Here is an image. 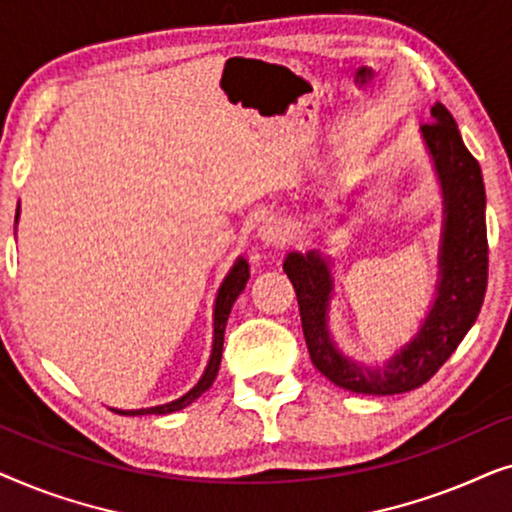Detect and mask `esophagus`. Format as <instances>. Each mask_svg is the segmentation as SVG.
Masks as SVG:
<instances>
[{
  "label": "esophagus",
  "instance_id": "1",
  "mask_svg": "<svg viewBox=\"0 0 512 512\" xmlns=\"http://www.w3.org/2000/svg\"><path fill=\"white\" fill-rule=\"evenodd\" d=\"M258 240L268 244V247H282L286 242V230L277 219H268L261 223V228H258Z\"/></svg>",
  "mask_w": 512,
  "mask_h": 512
}]
</instances>
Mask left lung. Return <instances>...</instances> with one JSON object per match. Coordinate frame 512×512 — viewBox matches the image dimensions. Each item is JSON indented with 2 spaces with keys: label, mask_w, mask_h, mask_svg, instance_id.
I'll return each mask as SVG.
<instances>
[{
  "label": "left lung",
  "mask_w": 512,
  "mask_h": 512,
  "mask_svg": "<svg viewBox=\"0 0 512 512\" xmlns=\"http://www.w3.org/2000/svg\"><path fill=\"white\" fill-rule=\"evenodd\" d=\"M433 121L422 125L426 149L443 191V240L438 254L436 298L422 328L384 368H368L340 352L328 331V303L333 296L331 261L319 249L291 251L284 272L296 289L307 352L314 368L338 387L368 396L405 394L429 382L450 359L478 319L487 291L485 184L478 160L464 146L457 123L443 104L431 109Z\"/></svg>",
  "instance_id": "left-lung-1"
}]
</instances>
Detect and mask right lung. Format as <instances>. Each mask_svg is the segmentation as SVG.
Listing matches in <instances>:
<instances>
[{
  "instance_id": "obj_1",
  "label": "right lung",
  "mask_w": 512,
  "mask_h": 512,
  "mask_svg": "<svg viewBox=\"0 0 512 512\" xmlns=\"http://www.w3.org/2000/svg\"><path fill=\"white\" fill-rule=\"evenodd\" d=\"M18 212H20V207H18ZM16 221H18V214H16ZM247 279H249V263L240 256L235 261L233 268H230L226 279H223V284L219 286V293H216L212 356H209L205 373H202L198 384H195L191 391H186V394L177 398V401L165 403V405H156V408H142V410H116V408H111V410L118 412V415H128V417H135V415H170V412L184 410L186 405H191L195 401V398H200L202 394H205V391L212 387V382L216 380V373H219L221 354H223V333H226V321H228L230 307H233L237 296H240V293L244 291V286H247Z\"/></svg>"
}]
</instances>
